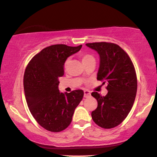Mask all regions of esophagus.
<instances>
[{
    "label": "esophagus",
    "instance_id": "esophagus-1",
    "mask_svg": "<svg viewBox=\"0 0 157 157\" xmlns=\"http://www.w3.org/2000/svg\"><path fill=\"white\" fill-rule=\"evenodd\" d=\"M91 95V92L89 90H85L84 91V97H88Z\"/></svg>",
    "mask_w": 157,
    "mask_h": 157
}]
</instances>
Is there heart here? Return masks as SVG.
I'll use <instances>...</instances> for the list:
<instances>
[{
  "label": "heart",
  "instance_id": "b5f03b06",
  "mask_svg": "<svg viewBox=\"0 0 157 157\" xmlns=\"http://www.w3.org/2000/svg\"><path fill=\"white\" fill-rule=\"evenodd\" d=\"M91 60H94V58L93 56L90 55H83L82 56V63H86L89 62V61ZM66 64H67V61H66V63H65V66H66Z\"/></svg>",
  "mask_w": 157,
  "mask_h": 157
}]
</instances>
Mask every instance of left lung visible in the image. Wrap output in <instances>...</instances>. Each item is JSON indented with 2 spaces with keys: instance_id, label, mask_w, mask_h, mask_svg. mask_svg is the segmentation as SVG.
I'll list each match as a JSON object with an SVG mask.
<instances>
[{
  "instance_id": "obj_1",
  "label": "left lung",
  "mask_w": 157,
  "mask_h": 157,
  "mask_svg": "<svg viewBox=\"0 0 157 157\" xmlns=\"http://www.w3.org/2000/svg\"><path fill=\"white\" fill-rule=\"evenodd\" d=\"M86 46L100 56L97 79L107 84L108 93L91 95L97 100V108L91 112L94 122L103 128L120 125L132 108L137 89V80L130 57L118 45L111 43H92Z\"/></svg>"
}]
</instances>
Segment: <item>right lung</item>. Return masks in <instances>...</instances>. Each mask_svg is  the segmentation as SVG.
<instances>
[{
  "label": "right lung",
  "instance_id": "right-lung-1",
  "mask_svg": "<svg viewBox=\"0 0 157 157\" xmlns=\"http://www.w3.org/2000/svg\"><path fill=\"white\" fill-rule=\"evenodd\" d=\"M81 48L82 45L48 46L34 56L26 68L23 88L27 105L36 121L47 131L60 132L66 129L83 97L82 90L62 93L58 89L65 62Z\"/></svg>",
  "mask_w": 157,
  "mask_h": 157
}]
</instances>
